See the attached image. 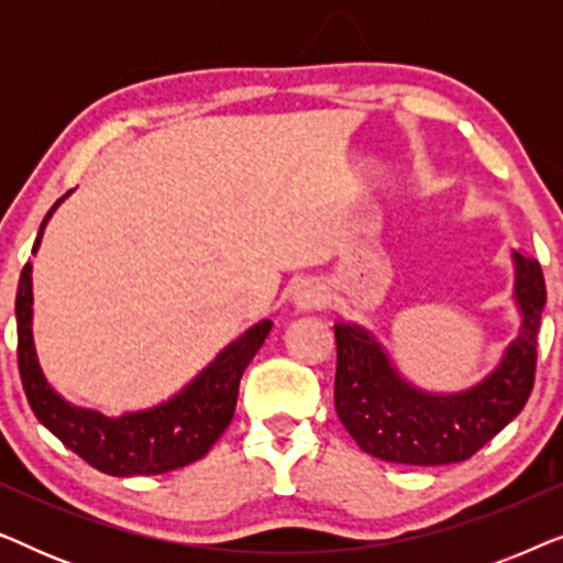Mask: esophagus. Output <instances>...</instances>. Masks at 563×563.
Segmentation results:
<instances>
[{
    "label": "esophagus",
    "mask_w": 563,
    "mask_h": 563,
    "mask_svg": "<svg viewBox=\"0 0 563 563\" xmlns=\"http://www.w3.org/2000/svg\"><path fill=\"white\" fill-rule=\"evenodd\" d=\"M325 289L320 287L314 279H305L299 282L295 291H291V305L297 307L299 312H312V310H320L322 305H325Z\"/></svg>",
    "instance_id": "obj_1"
}]
</instances>
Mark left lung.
Segmentation results:
<instances>
[{
  "label": "left lung",
  "mask_w": 563,
  "mask_h": 563,
  "mask_svg": "<svg viewBox=\"0 0 563 563\" xmlns=\"http://www.w3.org/2000/svg\"><path fill=\"white\" fill-rule=\"evenodd\" d=\"M520 330L499 364L461 391H426L397 372L372 330L335 325V410L361 451L391 464L466 461L526 407L536 379V345L545 282L536 258L512 251Z\"/></svg>",
  "instance_id": "left-lung-1"
}]
</instances>
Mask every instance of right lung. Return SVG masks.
<instances>
[{
	"mask_svg": "<svg viewBox=\"0 0 563 563\" xmlns=\"http://www.w3.org/2000/svg\"><path fill=\"white\" fill-rule=\"evenodd\" d=\"M68 195L71 191H66L45 214L33 253L41 249L51 214ZM14 318L20 379L35 418L76 456L112 476L166 474L202 459L233 420L241 376L274 325L272 320L251 325L241 338L228 343L187 387L164 402L110 418L89 407L71 405L45 379L33 338V264H25L20 274Z\"/></svg>",
	"mask_w": 563,
	"mask_h": 563,
	"instance_id": "1",
	"label": "right lung"
}]
</instances>
